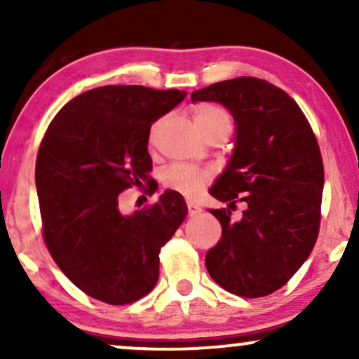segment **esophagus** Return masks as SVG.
Masks as SVG:
<instances>
[{"mask_svg": "<svg viewBox=\"0 0 359 359\" xmlns=\"http://www.w3.org/2000/svg\"><path fill=\"white\" fill-rule=\"evenodd\" d=\"M187 209H189V216H197V214L201 212V208L197 204H194V203H187Z\"/></svg>", "mask_w": 359, "mask_h": 359, "instance_id": "obj_1", "label": "esophagus"}]
</instances>
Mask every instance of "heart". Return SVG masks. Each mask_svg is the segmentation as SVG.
<instances>
[{"instance_id":"heart-1","label":"heart","mask_w":359,"mask_h":359,"mask_svg":"<svg viewBox=\"0 0 359 359\" xmlns=\"http://www.w3.org/2000/svg\"><path fill=\"white\" fill-rule=\"evenodd\" d=\"M194 123H196L197 128L211 126L216 125V123L231 125V118L219 106L199 104L194 109ZM205 180H208V172L189 165H172L167 168L165 175H163V182H165L167 187L175 189V191L182 192L185 196L196 194L203 187Z\"/></svg>"}]
</instances>
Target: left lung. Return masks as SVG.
Listing matches in <instances>:
<instances>
[{
	"instance_id": "8db88e82",
	"label": "left lung",
	"mask_w": 359,
	"mask_h": 359,
	"mask_svg": "<svg viewBox=\"0 0 359 359\" xmlns=\"http://www.w3.org/2000/svg\"><path fill=\"white\" fill-rule=\"evenodd\" d=\"M192 102H219L236 125L233 151L209 194L246 203L240 221L211 209L222 234L205 253L217 285L240 297H263L283 287L306 262L319 233L324 167L319 145L297 102L257 77L194 90Z\"/></svg>"
}]
</instances>
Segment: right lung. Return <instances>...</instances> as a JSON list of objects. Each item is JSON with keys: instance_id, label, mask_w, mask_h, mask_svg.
<instances>
[{"instance_id": "1", "label": "right lung", "mask_w": 359, "mask_h": 359, "mask_svg": "<svg viewBox=\"0 0 359 359\" xmlns=\"http://www.w3.org/2000/svg\"><path fill=\"white\" fill-rule=\"evenodd\" d=\"M187 96L185 90L102 86L62 108L40 145L35 185L43 238L76 287L101 302L142 299L158 280V251L187 216L165 191L148 209L123 214L119 194L154 184L150 128Z\"/></svg>"}]
</instances>
